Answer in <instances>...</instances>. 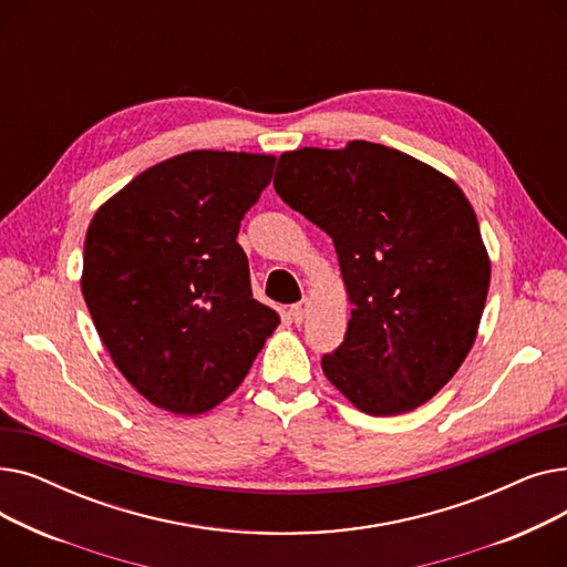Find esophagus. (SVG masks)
I'll list each match as a JSON object with an SVG mask.
<instances>
[{
  "mask_svg": "<svg viewBox=\"0 0 567 567\" xmlns=\"http://www.w3.org/2000/svg\"><path fill=\"white\" fill-rule=\"evenodd\" d=\"M308 308H310V301H308V299H303V301H299V303H293V306L289 308V317L293 319V323H303V319H306V315H308Z\"/></svg>",
  "mask_w": 567,
  "mask_h": 567,
  "instance_id": "34e87169",
  "label": "esophagus"
}]
</instances>
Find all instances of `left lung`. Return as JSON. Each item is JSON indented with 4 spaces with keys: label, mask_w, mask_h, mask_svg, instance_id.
Listing matches in <instances>:
<instances>
[{
    "label": "left lung",
    "mask_w": 567,
    "mask_h": 567,
    "mask_svg": "<svg viewBox=\"0 0 567 567\" xmlns=\"http://www.w3.org/2000/svg\"><path fill=\"white\" fill-rule=\"evenodd\" d=\"M276 193L333 238L351 301L321 370L370 415L434 398L475 342L489 257L455 182L383 144L306 146L278 161Z\"/></svg>",
    "instance_id": "obj_1"
}]
</instances>
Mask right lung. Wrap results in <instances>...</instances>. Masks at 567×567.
I'll list each match as a JSON object with an SVG mask.
<instances>
[{"instance_id":"right-lung-1","label":"right lung","mask_w":567,"mask_h":567,"mask_svg":"<svg viewBox=\"0 0 567 567\" xmlns=\"http://www.w3.org/2000/svg\"><path fill=\"white\" fill-rule=\"evenodd\" d=\"M274 165L244 152L174 156L89 223L84 303L114 365L161 409L195 415L220 404L280 323L252 299L236 241Z\"/></svg>"}]
</instances>
